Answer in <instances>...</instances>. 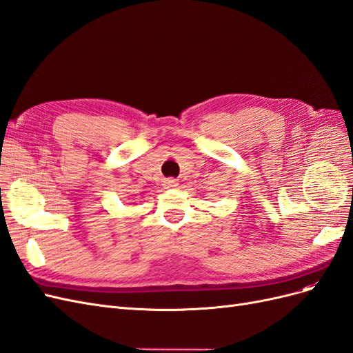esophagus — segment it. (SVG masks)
Listing matches in <instances>:
<instances>
[{
	"label": "esophagus",
	"mask_w": 353,
	"mask_h": 353,
	"mask_svg": "<svg viewBox=\"0 0 353 353\" xmlns=\"http://www.w3.org/2000/svg\"><path fill=\"white\" fill-rule=\"evenodd\" d=\"M164 185H165L167 188H176V186H179V183H177V181H176L174 179H167V180L164 181Z\"/></svg>",
	"instance_id": "esophagus-1"
}]
</instances>
